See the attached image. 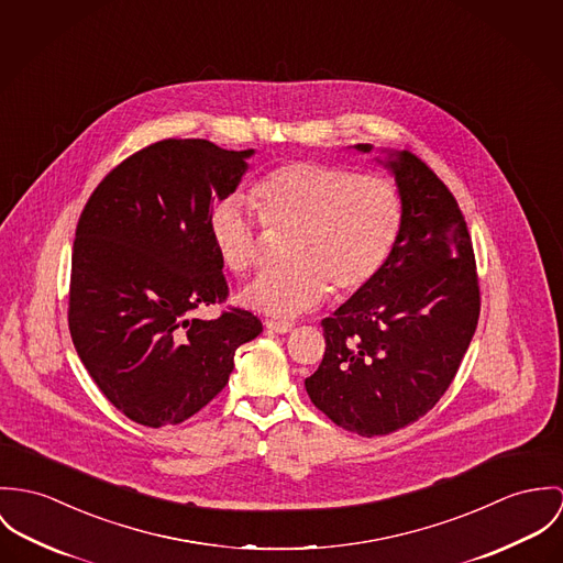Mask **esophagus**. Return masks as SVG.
Masks as SVG:
<instances>
[{
  "mask_svg": "<svg viewBox=\"0 0 563 563\" xmlns=\"http://www.w3.org/2000/svg\"><path fill=\"white\" fill-rule=\"evenodd\" d=\"M265 328L269 330V332H276V334H287V332H291L294 330V323H287V321H265Z\"/></svg>",
  "mask_w": 563,
  "mask_h": 563,
  "instance_id": "34e87169",
  "label": "esophagus"
}]
</instances>
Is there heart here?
Instances as JSON below:
<instances>
[{
  "label": "heart",
  "mask_w": 563,
  "mask_h": 563,
  "mask_svg": "<svg viewBox=\"0 0 563 563\" xmlns=\"http://www.w3.org/2000/svg\"><path fill=\"white\" fill-rule=\"evenodd\" d=\"M249 198L267 231L294 235V267L261 276L242 294L246 307L274 317L312 311L330 291L347 300L367 289L401 231L399 189L345 166L291 162L263 175ZM207 233L224 269L244 276L258 265L261 233L238 200L213 205Z\"/></svg>",
  "instance_id": "obj_1"
}]
</instances>
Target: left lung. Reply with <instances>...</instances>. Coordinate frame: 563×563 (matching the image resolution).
Returning a JSON list of instances; mask_svg holds the SVG:
<instances>
[{"label":"left lung","instance_id":"8db88e82","mask_svg":"<svg viewBox=\"0 0 563 563\" xmlns=\"http://www.w3.org/2000/svg\"><path fill=\"white\" fill-rule=\"evenodd\" d=\"M372 144L356 151L372 153ZM404 218L374 283L321 319L325 352L305 386L339 428L384 437L428 415L471 345L479 283L471 235L453 194L410 151L382 162Z\"/></svg>","mask_w":563,"mask_h":563}]
</instances>
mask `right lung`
I'll list each match as a JSON object with an SVG mask.
<instances>
[{
	"label": "right lung",
	"mask_w": 563,
	"mask_h": 563,
	"mask_svg": "<svg viewBox=\"0 0 563 563\" xmlns=\"http://www.w3.org/2000/svg\"><path fill=\"white\" fill-rule=\"evenodd\" d=\"M252 153L155 142L119 164L79 216L70 339L101 393L140 426H177L205 408L227 386L238 347L263 330L242 309L189 317L229 296L207 220Z\"/></svg>",
	"instance_id": "add662e5"
}]
</instances>
